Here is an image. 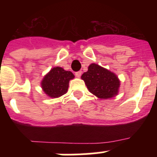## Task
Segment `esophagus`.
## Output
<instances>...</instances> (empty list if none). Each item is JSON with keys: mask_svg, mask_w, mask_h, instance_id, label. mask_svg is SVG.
Listing matches in <instances>:
<instances>
[{"mask_svg": "<svg viewBox=\"0 0 157 157\" xmlns=\"http://www.w3.org/2000/svg\"><path fill=\"white\" fill-rule=\"evenodd\" d=\"M81 75H82V71H79L75 72V76H76V77L79 78V77H81Z\"/></svg>", "mask_w": 157, "mask_h": 157, "instance_id": "1", "label": "esophagus"}]
</instances>
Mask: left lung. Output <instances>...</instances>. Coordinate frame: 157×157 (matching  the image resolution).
<instances>
[{"label":"left lung","mask_w":157,"mask_h":157,"mask_svg":"<svg viewBox=\"0 0 157 157\" xmlns=\"http://www.w3.org/2000/svg\"><path fill=\"white\" fill-rule=\"evenodd\" d=\"M81 78L89 91L100 99H109L119 92L120 81L117 76L96 63H91Z\"/></svg>","instance_id":"8db88e82"}]
</instances>
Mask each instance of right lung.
I'll return each mask as SVG.
<instances>
[{
  "instance_id": "1",
  "label": "right lung",
  "mask_w": 157,
  "mask_h": 157,
  "mask_svg": "<svg viewBox=\"0 0 157 157\" xmlns=\"http://www.w3.org/2000/svg\"><path fill=\"white\" fill-rule=\"evenodd\" d=\"M75 75L68 71L60 67H56L43 78L41 88L47 96L52 98H59L67 93L68 90L69 81L73 79Z\"/></svg>"
}]
</instances>
